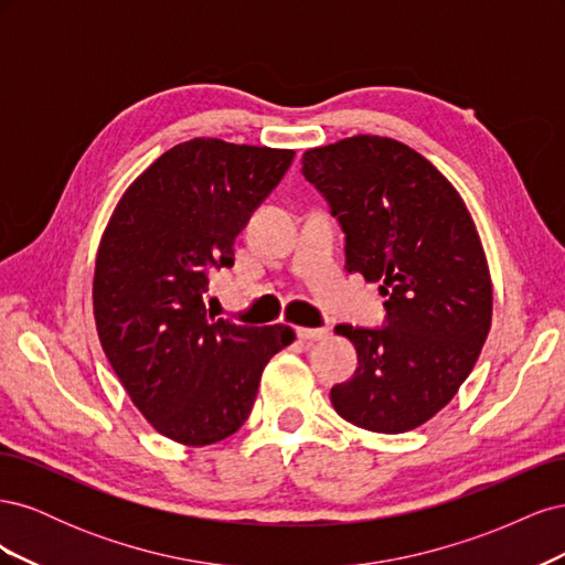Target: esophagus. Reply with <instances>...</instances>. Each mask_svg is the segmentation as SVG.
Wrapping results in <instances>:
<instances>
[{
	"label": "esophagus",
	"mask_w": 565,
	"mask_h": 565,
	"mask_svg": "<svg viewBox=\"0 0 565 565\" xmlns=\"http://www.w3.org/2000/svg\"><path fill=\"white\" fill-rule=\"evenodd\" d=\"M328 334H330V330H324V328H297V337L303 341H318Z\"/></svg>",
	"instance_id": "obj_1"
}]
</instances>
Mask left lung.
Masks as SVG:
<instances>
[{
	"mask_svg": "<svg viewBox=\"0 0 565 565\" xmlns=\"http://www.w3.org/2000/svg\"><path fill=\"white\" fill-rule=\"evenodd\" d=\"M301 164L347 235V270L386 297L384 328H334L355 347L358 370L330 401L367 431L417 429L452 401L490 332L492 282L473 218L429 160L386 136L311 148Z\"/></svg>",
	"mask_w": 565,
	"mask_h": 565,
	"instance_id": "left-lung-1",
	"label": "left lung"
}]
</instances>
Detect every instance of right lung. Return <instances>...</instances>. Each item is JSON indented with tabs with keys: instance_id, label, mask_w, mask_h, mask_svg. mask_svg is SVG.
Returning <instances> with one entry per match:
<instances>
[{
	"instance_id": "add662e5",
	"label": "right lung",
	"mask_w": 565,
	"mask_h": 565,
	"mask_svg": "<svg viewBox=\"0 0 565 565\" xmlns=\"http://www.w3.org/2000/svg\"><path fill=\"white\" fill-rule=\"evenodd\" d=\"M295 150L193 139L136 179L100 237L94 318L131 403L183 446H212L252 413L287 324H235L204 306L210 276L292 164Z\"/></svg>"
}]
</instances>
